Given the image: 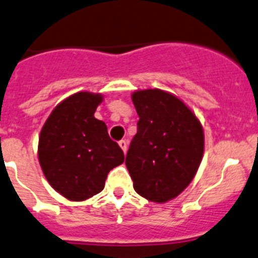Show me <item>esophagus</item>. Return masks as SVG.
I'll return each mask as SVG.
<instances>
[{"mask_svg": "<svg viewBox=\"0 0 258 258\" xmlns=\"http://www.w3.org/2000/svg\"><path fill=\"white\" fill-rule=\"evenodd\" d=\"M118 144H119L121 149L123 150V153H126V151H127V141L126 140H121Z\"/></svg>", "mask_w": 258, "mask_h": 258, "instance_id": "1", "label": "esophagus"}]
</instances>
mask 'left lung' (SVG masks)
I'll return each mask as SVG.
<instances>
[{"label": "left lung", "mask_w": 258, "mask_h": 258, "mask_svg": "<svg viewBox=\"0 0 258 258\" xmlns=\"http://www.w3.org/2000/svg\"><path fill=\"white\" fill-rule=\"evenodd\" d=\"M140 117L126 167L140 196L155 202L177 197L194 179L204 154V131L177 96L159 89L132 94Z\"/></svg>", "instance_id": "left-lung-1"}]
</instances>
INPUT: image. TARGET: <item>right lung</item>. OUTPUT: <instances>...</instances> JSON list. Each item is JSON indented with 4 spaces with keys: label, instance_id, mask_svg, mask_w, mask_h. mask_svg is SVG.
<instances>
[{
    "label": "right lung",
    "instance_id": "1",
    "mask_svg": "<svg viewBox=\"0 0 258 258\" xmlns=\"http://www.w3.org/2000/svg\"><path fill=\"white\" fill-rule=\"evenodd\" d=\"M102 100L100 94H74L53 109L40 131L43 173L53 188L72 201L99 194L108 173L124 160L104 122L94 117Z\"/></svg>",
    "mask_w": 258,
    "mask_h": 258
}]
</instances>
